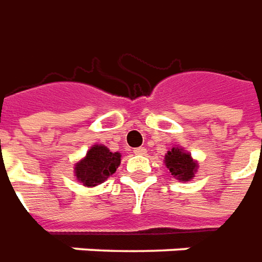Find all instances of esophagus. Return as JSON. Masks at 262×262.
<instances>
[{
	"instance_id": "34e87169",
	"label": "esophagus",
	"mask_w": 262,
	"mask_h": 262,
	"mask_svg": "<svg viewBox=\"0 0 262 262\" xmlns=\"http://www.w3.org/2000/svg\"><path fill=\"white\" fill-rule=\"evenodd\" d=\"M134 154H135V155H145L146 149H145V148H135Z\"/></svg>"
}]
</instances>
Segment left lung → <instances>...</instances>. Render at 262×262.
Listing matches in <instances>:
<instances>
[{"label": "left lung", "mask_w": 262, "mask_h": 262, "mask_svg": "<svg viewBox=\"0 0 262 262\" xmlns=\"http://www.w3.org/2000/svg\"><path fill=\"white\" fill-rule=\"evenodd\" d=\"M165 165L173 175V178L181 182H187L193 179L194 172L198 170V162L193 161L190 154L183 148L175 146L165 155Z\"/></svg>", "instance_id": "8db88e82"}]
</instances>
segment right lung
Wrapping results in <instances>:
<instances>
[{"label":"right lung","instance_id":"right-lung-1","mask_svg":"<svg viewBox=\"0 0 262 262\" xmlns=\"http://www.w3.org/2000/svg\"><path fill=\"white\" fill-rule=\"evenodd\" d=\"M120 162V152H111L107 146L96 144L75 165V175L84 186L94 187L107 181L116 172Z\"/></svg>","mask_w":262,"mask_h":262}]
</instances>
